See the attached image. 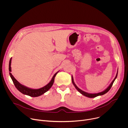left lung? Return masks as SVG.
<instances>
[{"mask_svg":"<svg viewBox=\"0 0 128 128\" xmlns=\"http://www.w3.org/2000/svg\"><path fill=\"white\" fill-rule=\"evenodd\" d=\"M118 71H117V73H116V76L115 77V78H114V80L112 81V82L110 83V84L109 85V86L105 89L104 90H103L102 92H99V93H87V92H84V91L82 90L81 89H80V88H78L76 84L74 83V78H73L72 76V84H74V86H75V88H76V89L78 91V92L82 94V95L86 96V97H87L88 98H95V97H96L98 96H102V95H104L105 94H106V93H107L108 91L110 90V89L111 88L114 82L115 81L116 79V78L117 76H118Z\"/></svg>","mask_w":128,"mask_h":128,"instance_id":"left-lung-1","label":"left lung"}]
</instances>
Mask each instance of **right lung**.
I'll return each mask as SVG.
<instances>
[{"label":"right lung","mask_w":128,"mask_h":128,"mask_svg":"<svg viewBox=\"0 0 128 128\" xmlns=\"http://www.w3.org/2000/svg\"><path fill=\"white\" fill-rule=\"evenodd\" d=\"M12 58H10L9 62V71H10V77L11 78L14 85L15 86L16 88H17L18 90H19L20 92L22 94L29 96L30 97H38L42 95V94L46 92L52 86L54 82V78H55L56 74L59 71H58V72H57L56 74L54 75L50 81L44 87L41 88H38V89H34V88H30L20 84L14 77V76L11 74L12 69H11L10 65H11V62H12Z\"/></svg>","instance_id":"add662e5"}]
</instances>
